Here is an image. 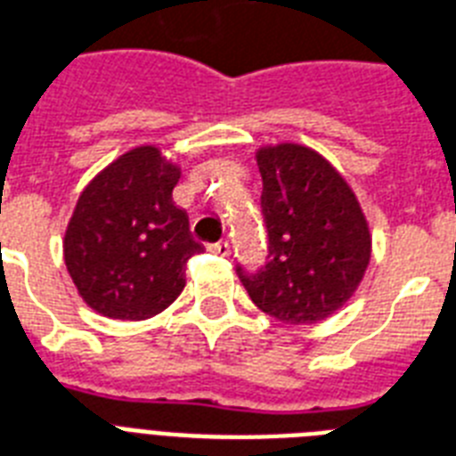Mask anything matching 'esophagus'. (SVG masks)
<instances>
[{"mask_svg":"<svg viewBox=\"0 0 456 456\" xmlns=\"http://www.w3.org/2000/svg\"><path fill=\"white\" fill-rule=\"evenodd\" d=\"M210 253L220 255V257H227V255H229V240H217V243H213V246H210Z\"/></svg>","mask_w":456,"mask_h":456,"instance_id":"1","label":"esophagus"}]
</instances>
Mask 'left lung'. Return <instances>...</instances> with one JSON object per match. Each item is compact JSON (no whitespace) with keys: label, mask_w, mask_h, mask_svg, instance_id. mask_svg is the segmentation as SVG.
I'll use <instances>...</instances> for the list:
<instances>
[{"label":"left lung","mask_w":456,"mask_h":456,"mask_svg":"<svg viewBox=\"0 0 456 456\" xmlns=\"http://www.w3.org/2000/svg\"><path fill=\"white\" fill-rule=\"evenodd\" d=\"M266 265L240 283L283 323H318L356 292L370 262V229L356 194L318 151L283 142L257 151Z\"/></svg>","instance_id":"left-lung-1"}]
</instances>
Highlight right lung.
<instances>
[{
	"label": "right lung",
	"mask_w": 456,
	"mask_h": 456,
	"mask_svg": "<svg viewBox=\"0 0 456 456\" xmlns=\"http://www.w3.org/2000/svg\"><path fill=\"white\" fill-rule=\"evenodd\" d=\"M180 168L151 144L100 170L81 191L65 232V265L91 309L144 321L175 302L184 266L203 246L173 203Z\"/></svg>",
	"instance_id": "obj_1"
}]
</instances>
